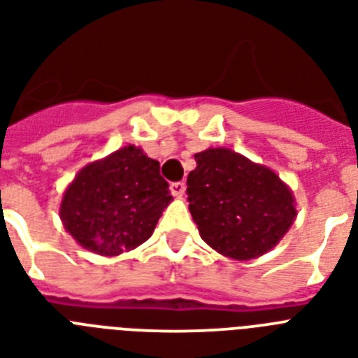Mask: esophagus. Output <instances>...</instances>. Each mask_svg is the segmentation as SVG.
<instances>
[{
  "label": "esophagus",
  "instance_id": "esophagus-1",
  "mask_svg": "<svg viewBox=\"0 0 358 358\" xmlns=\"http://www.w3.org/2000/svg\"><path fill=\"white\" fill-rule=\"evenodd\" d=\"M171 193H173V196H176V199H182L185 193L184 182H174V184H171Z\"/></svg>",
  "mask_w": 358,
  "mask_h": 358
}]
</instances>
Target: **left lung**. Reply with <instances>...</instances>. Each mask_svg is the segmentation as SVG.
Returning a JSON list of instances; mask_svg holds the SVG:
<instances>
[{
    "instance_id": "8db88e82",
    "label": "left lung",
    "mask_w": 358,
    "mask_h": 358,
    "mask_svg": "<svg viewBox=\"0 0 358 358\" xmlns=\"http://www.w3.org/2000/svg\"><path fill=\"white\" fill-rule=\"evenodd\" d=\"M194 159L187 200L204 243L235 261L274 248L298 215L289 185L266 165L224 147L196 152Z\"/></svg>"
}]
</instances>
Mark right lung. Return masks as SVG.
<instances>
[{"instance_id":"add662e5","label":"right lung","mask_w":358,"mask_h":358,"mask_svg":"<svg viewBox=\"0 0 358 358\" xmlns=\"http://www.w3.org/2000/svg\"><path fill=\"white\" fill-rule=\"evenodd\" d=\"M171 200L159 162L127 145L78 171L62 194L60 220L83 248L112 257L143 245Z\"/></svg>"}]
</instances>
